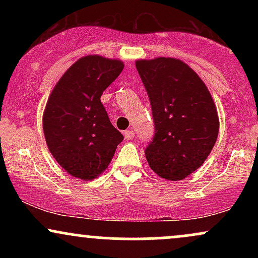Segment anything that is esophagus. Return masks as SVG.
Returning <instances> with one entry per match:
<instances>
[{"label":"esophagus","instance_id":"1","mask_svg":"<svg viewBox=\"0 0 258 258\" xmlns=\"http://www.w3.org/2000/svg\"><path fill=\"white\" fill-rule=\"evenodd\" d=\"M123 136H125V139H127V141H130V139H132L133 137H135V132H133L132 130H130V131L123 132Z\"/></svg>","mask_w":258,"mask_h":258}]
</instances>
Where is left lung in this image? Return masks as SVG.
<instances>
[{"label":"left lung","instance_id":"8db88e82","mask_svg":"<svg viewBox=\"0 0 258 258\" xmlns=\"http://www.w3.org/2000/svg\"><path fill=\"white\" fill-rule=\"evenodd\" d=\"M136 68L155 125L146 149L149 167L161 178L184 179L204 164L217 141L220 120L211 93L179 59H139Z\"/></svg>","mask_w":258,"mask_h":258}]
</instances>
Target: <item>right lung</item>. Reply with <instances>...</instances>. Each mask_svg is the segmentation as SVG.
I'll list each match as a JSON object with an SVG mask.
<instances>
[{"label": "right lung", "instance_id": "obj_1", "mask_svg": "<svg viewBox=\"0 0 258 258\" xmlns=\"http://www.w3.org/2000/svg\"><path fill=\"white\" fill-rule=\"evenodd\" d=\"M123 63L98 54L75 61L49 94L42 123L55 161L79 179L99 177L110 164L123 136L111 125L100 102Z\"/></svg>", "mask_w": 258, "mask_h": 258}]
</instances>
